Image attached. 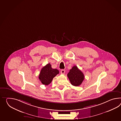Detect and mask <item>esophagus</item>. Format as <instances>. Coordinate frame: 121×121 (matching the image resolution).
Wrapping results in <instances>:
<instances>
[{"instance_id": "esophagus-1", "label": "esophagus", "mask_w": 121, "mask_h": 121, "mask_svg": "<svg viewBox=\"0 0 121 121\" xmlns=\"http://www.w3.org/2000/svg\"><path fill=\"white\" fill-rule=\"evenodd\" d=\"M65 73V70L64 69H62L61 71V74H64Z\"/></svg>"}]
</instances>
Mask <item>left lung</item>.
I'll return each instance as SVG.
<instances>
[{
    "instance_id": "8db88e82",
    "label": "left lung",
    "mask_w": 121,
    "mask_h": 121,
    "mask_svg": "<svg viewBox=\"0 0 121 121\" xmlns=\"http://www.w3.org/2000/svg\"><path fill=\"white\" fill-rule=\"evenodd\" d=\"M67 77L71 84L76 86L81 85L84 79V74L76 65L73 66L70 69L67 74Z\"/></svg>"
}]
</instances>
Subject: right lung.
Returning <instances> with one entry per match:
<instances>
[{
  "instance_id": "obj_1",
  "label": "right lung",
  "mask_w": 121,
  "mask_h": 121,
  "mask_svg": "<svg viewBox=\"0 0 121 121\" xmlns=\"http://www.w3.org/2000/svg\"><path fill=\"white\" fill-rule=\"evenodd\" d=\"M59 73V71L56 69H52L50 63H48L41 69L39 75V79L41 83L48 85L52 82L53 78Z\"/></svg>"
}]
</instances>
